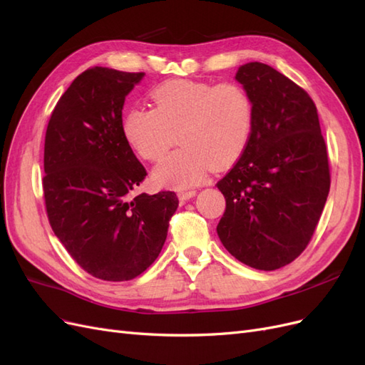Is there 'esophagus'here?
Listing matches in <instances>:
<instances>
[{"label": "esophagus", "instance_id": "1", "mask_svg": "<svg viewBox=\"0 0 365 365\" xmlns=\"http://www.w3.org/2000/svg\"><path fill=\"white\" fill-rule=\"evenodd\" d=\"M195 195H196V190H185V192H180V193H178V197H180L181 202H185V201L192 200V197H193Z\"/></svg>", "mask_w": 365, "mask_h": 365}]
</instances>
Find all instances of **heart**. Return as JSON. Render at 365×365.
I'll use <instances>...</instances> for the list:
<instances>
[{
  "instance_id": "b5f03b06",
  "label": "heart",
  "mask_w": 365,
  "mask_h": 365,
  "mask_svg": "<svg viewBox=\"0 0 365 365\" xmlns=\"http://www.w3.org/2000/svg\"><path fill=\"white\" fill-rule=\"evenodd\" d=\"M150 97L155 108H130L121 129L130 148L148 161L158 160L180 130L181 148L152 172L158 185L187 189L201 182L213 165L225 168L244 153L254 126V103L244 86L169 81Z\"/></svg>"
}]
</instances>
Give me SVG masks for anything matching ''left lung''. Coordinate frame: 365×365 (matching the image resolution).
Segmentation results:
<instances>
[{
  "mask_svg": "<svg viewBox=\"0 0 365 365\" xmlns=\"http://www.w3.org/2000/svg\"><path fill=\"white\" fill-rule=\"evenodd\" d=\"M236 81L254 103V126L237 163L216 185L225 196L217 236L239 262L274 271L311 240L330 189L317 106L291 79L262 62Z\"/></svg>",
  "mask_w": 365,
  "mask_h": 365,
  "instance_id": "obj_1",
  "label": "left lung"
}]
</instances>
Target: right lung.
Instances as JSON below:
<instances>
[{
    "label": "right lung",
    "instance_id": "obj_1",
    "mask_svg": "<svg viewBox=\"0 0 365 365\" xmlns=\"http://www.w3.org/2000/svg\"><path fill=\"white\" fill-rule=\"evenodd\" d=\"M145 73L93 67L79 74L50 117L43 146V197L50 225L97 279H135L155 262L178 208L175 192L132 190L146 169L123 135L126 96Z\"/></svg>",
    "mask_w": 365,
    "mask_h": 365
}]
</instances>
